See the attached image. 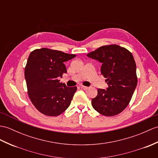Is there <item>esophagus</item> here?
<instances>
[{
	"instance_id": "esophagus-1",
	"label": "esophagus",
	"mask_w": 158,
	"mask_h": 158,
	"mask_svg": "<svg viewBox=\"0 0 158 158\" xmlns=\"http://www.w3.org/2000/svg\"><path fill=\"white\" fill-rule=\"evenodd\" d=\"M81 87L82 89H83L84 90H87V89H88V87H86V86H83V85L81 86Z\"/></svg>"
}]
</instances>
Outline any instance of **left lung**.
<instances>
[{"instance_id":"8db88e82","label":"left lung","mask_w":158,"mask_h":158,"mask_svg":"<svg viewBox=\"0 0 158 158\" xmlns=\"http://www.w3.org/2000/svg\"><path fill=\"white\" fill-rule=\"evenodd\" d=\"M87 56L101 62V73L108 85L106 90L98 89L91 105L104 116L118 114L129 104L137 84L133 54L125 48L112 44L101 46Z\"/></svg>"}]
</instances>
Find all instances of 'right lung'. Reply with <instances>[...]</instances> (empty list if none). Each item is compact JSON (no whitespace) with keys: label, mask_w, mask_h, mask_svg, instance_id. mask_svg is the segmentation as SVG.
<instances>
[{"label":"right lung","mask_w":158,"mask_h":158,"mask_svg":"<svg viewBox=\"0 0 158 158\" xmlns=\"http://www.w3.org/2000/svg\"><path fill=\"white\" fill-rule=\"evenodd\" d=\"M75 56L46 48L34 50L29 54L25 68L28 96L43 114L56 116L70 106L77 87H67L58 78L67 73L64 62Z\"/></svg>","instance_id":"1"}]
</instances>
